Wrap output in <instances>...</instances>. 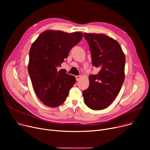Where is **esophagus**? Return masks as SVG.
<instances>
[{"label":"esophagus","mask_w":150,"mask_h":150,"mask_svg":"<svg viewBox=\"0 0 150 150\" xmlns=\"http://www.w3.org/2000/svg\"><path fill=\"white\" fill-rule=\"evenodd\" d=\"M75 78H76V81H78V80H79L80 79L81 76H80V75H78V76H75Z\"/></svg>","instance_id":"34e87169"}]
</instances>
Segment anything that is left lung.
<instances>
[{"label": "left lung", "mask_w": 150, "mask_h": 150, "mask_svg": "<svg viewBox=\"0 0 150 150\" xmlns=\"http://www.w3.org/2000/svg\"><path fill=\"white\" fill-rule=\"evenodd\" d=\"M89 45L92 65L99 67L97 74L91 75L89 88L83 91L86 105L101 110L112 103L125 80V57L120 44L103 34L84 33Z\"/></svg>", "instance_id": "left-lung-1"}]
</instances>
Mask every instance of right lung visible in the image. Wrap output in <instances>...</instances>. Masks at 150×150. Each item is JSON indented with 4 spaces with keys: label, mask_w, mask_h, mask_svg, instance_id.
Listing matches in <instances>:
<instances>
[{
    "label": "right lung",
    "mask_w": 150,
    "mask_h": 150,
    "mask_svg": "<svg viewBox=\"0 0 150 150\" xmlns=\"http://www.w3.org/2000/svg\"><path fill=\"white\" fill-rule=\"evenodd\" d=\"M82 38L81 32L47 30L31 45L28 74L36 94L46 106L55 108L62 104L74 85L75 77L58 68Z\"/></svg>",
    "instance_id": "obj_1"
}]
</instances>
